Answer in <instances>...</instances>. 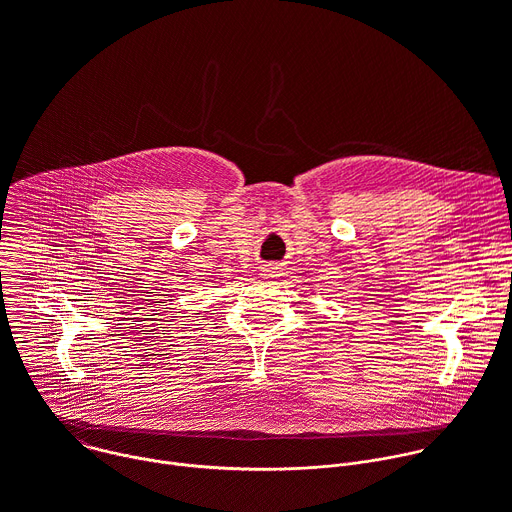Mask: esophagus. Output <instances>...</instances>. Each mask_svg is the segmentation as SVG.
Segmentation results:
<instances>
[{
  "label": "esophagus",
  "mask_w": 512,
  "mask_h": 512,
  "mask_svg": "<svg viewBox=\"0 0 512 512\" xmlns=\"http://www.w3.org/2000/svg\"><path fill=\"white\" fill-rule=\"evenodd\" d=\"M267 273H275V271H267Z\"/></svg>",
  "instance_id": "1"
}]
</instances>
